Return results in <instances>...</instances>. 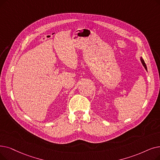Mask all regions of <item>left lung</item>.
Segmentation results:
<instances>
[{
    "mask_svg": "<svg viewBox=\"0 0 160 160\" xmlns=\"http://www.w3.org/2000/svg\"><path fill=\"white\" fill-rule=\"evenodd\" d=\"M141 63H142V65L144 66V67L145 68L146 70L147 71V65H146V64H145V63H144V60H143V59H142V58H141Z\"/></svg>",
    "mask_w": 160,
    "mask_h": 160,
    "instance_id": "left-lung-1",
    "label": "left lung"
}]
</instances>
